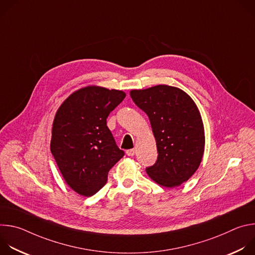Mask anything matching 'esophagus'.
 Returning a JSON list of instances; mask_svg holds the SVG:
<instances>
[{
  "instance_id": "34e87169",
  "label": "esophagus",
  "mask_w": 255,
  "mask_h": 255,
  "mask_svg": "<svg viewBox=\"0 0 255 255\" xmlns=\"http://www.w3.org/2000/svg\"><path fill=\"white\" fill-rule=\"evenodd\" d=\"M135 152H136V150H135V149H129V150H127V151H126V153H127V155H128V156H134Z\"/></svg>"
}]
</instances>
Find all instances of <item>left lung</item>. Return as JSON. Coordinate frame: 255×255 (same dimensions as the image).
<instances>
[{"label": "left lung", "instance_id": "8db88e82", "mask_svg": "<svg viewBox=\"0 0 255 255\" xmlns=\"http://www.w3.org/2000/svg\"><path fill=\"white\" fill-rule=\"evenodd\" d=\"M132 100L149 118L157 160L146 167L157 184L173 188L198 169L205 147L204 125L194 101L184 91L165 85L133 90Z\"/></svg>", "mask_w": 255, "mask_h": 255}]
</instances>
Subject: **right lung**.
<instances>
[{"instance_id": "right-lung-1", "label": "right lung", "mask_w": 255, "mask_h": 255, "mask_svg": "<svg viewBox=\"0 0 255 255\" xmlns=\"http://www.w3.org/2000/svg\"><path fill=\"white\" fill-rule=\"evenodd\" d=\"M125 97L122 91L88 87L70 95L56 112L50 150L67 185L82 196L98 193L125 154L107 126Z\"/></svg>"}]
</instances>
